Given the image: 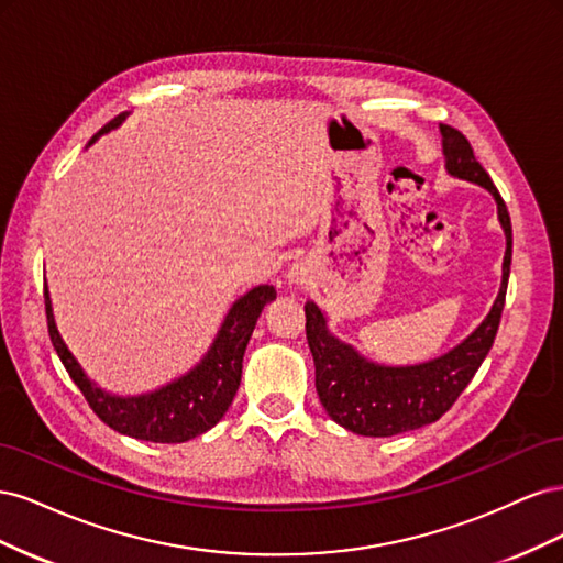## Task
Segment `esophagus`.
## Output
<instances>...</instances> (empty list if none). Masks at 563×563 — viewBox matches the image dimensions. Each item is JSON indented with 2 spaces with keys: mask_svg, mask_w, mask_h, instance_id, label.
I'll list each match as a JSON object with an SVG mask.
<instances>
[{
  "mask_svg": "<svg viewBox=\"0 0 563 563\" xmlns=\"http://www.w3.org/2000/svg\"><path fill=\"white\" fill-rule=\"evenodd\" d=\"M300 279V272H298V265H294L291 269V282H298Z\"/></svg>",
  "mask_w": 563,
  "mask_h": 563,
  "instance_id": "esophagus-1",
  "label": "esophagus"
}]
</instances>
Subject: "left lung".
<instances>
[{
    "label": "left lung",
    "instance_id": "obj_1",
    "mask_svg": "<svg viewBox=\"0 0 563 563\" xmlns=\"http://www.w3.org/2000/svg\"><path fill=\"white\" fill-rule=\"evenodd\" d=\"M446 174L479 185L496 199L498 223L505 232L503 277L488 314L467 338L434 360L391 366L368 360L329 329V317L312 300L305 302L308 343L314 356V385L321 406L340 428L362 437H391L418 430L444 416L460 397L496 340L512 263V223L496 185L476 162L463 133L439 124Z\"/></svg>",
    "mask_w": 563,
    "mask_h": 563
}]
</instances>
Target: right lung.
<instances>
[{"instance_id": "obj_1", "label": "right lung", "mask_w": 563, "mask_h": 563, "mask_svg": "<svg viewBox=\"0 0 563 563\" xmlns=\"http://www.w3.org/2000/svg\"><path fill=\"white\" fill-rule=\"evenodd\" d=\"M129 114H119L108 126L100 129L87 147H91L100 135L122 126ZM277 298V288L272 284H258L249 288L244 296L232 302L223 323L211 340L209 350L201 360L180 373L178 378L168 380L141 395H117V391L98 385L77 356L65 345V340L56 327L54 305H51L48 286H44L48 335L54 350L58 352L65 371L70 373L73 383L87 397L96 416L119 434L141 441H155V444H183L223 420L228 408L240 389L242 362L261 312L267 302Z\"/></svg>"}]
</instances>
